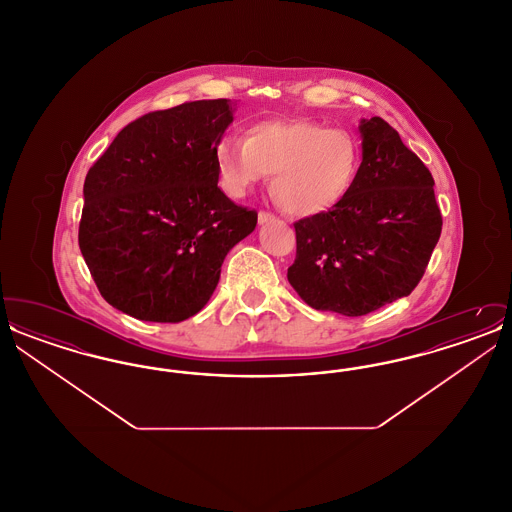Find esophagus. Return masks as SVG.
<instances>
[{
    "instance_id": "34e87169",
    "label": "esophagus",
    "mask_w": 512,
    "mask_h": 512,
    "mask_svg": "<svg viewBox=\"0 0 512 512\" xmlns=\"http://www.w3.org/2000/svg\"><path fill=\"white\" fill-rule=\"evenodd\" d=\"M270 220H276V217H274L272 213H267V211H261V213H259V224H267Z\"/></svg>"
}]
</instances>
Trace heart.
Listing matches in <instances>:
<instances>
[{"mask_svg":"<svg viewBox=\"0 0 512 512\" xmlns=\"http://www.w3.org/2000/svg\"><path fill=\"white\" fill-rule=\"evenodd\" d=\"M220 184L242 197L267 174L276 205L293 217L334 209L359 171V144L343 128L311 119H268L245 138L224 136L215 149Z\"/></svg>","mask_w":512,"mask_h":512,"instance_id":"b5f03b06","label":"heart"}]
</instances>
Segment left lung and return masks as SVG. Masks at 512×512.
Returning a JSON list of instances; mask_svg holds the SVG:
<instances>
[{"label": "left lung", "mask_w": 512, "mask_h": 512, "mask_svg": "<svg viewBox=\"0 0 512 512\" xmlns=\"http://www.w3.org/2000/svg\"><path fill=\"white\" fill-rule=\"evenodd\" d=\"M363 163L349 194L297 220L288 280L317 311L363 317L413 292L441 234L434 178L380 117L363 119Z\"/></svg>", "instance_id": "obj_1"}]
</instances>
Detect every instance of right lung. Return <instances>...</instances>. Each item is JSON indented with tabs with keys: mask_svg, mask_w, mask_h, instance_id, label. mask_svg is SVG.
<instances>
[{
	"mask_svg": "<svg viewBox=\"0 0 512 512\" xmlns=\"http://www.w3.org/2000/svg\"><path fill=\"white\" fill-rule=\"evenodd\" d=\"M228 99H201L126 124L84 180L82 257L103 299L147 322L194 317L226 253L257 213L222 194L215 149Z\"/></svg>",
	"mask_w": 512,
	"mask_h": 512,
	"instance_id": "add662e5",
	"label": "right lung"
}]
</instances>
